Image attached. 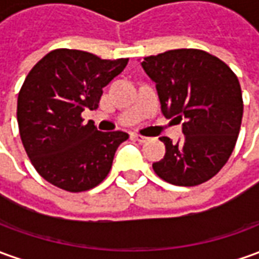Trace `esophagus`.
Returning a JSON list of instances; mask_svg holds the SVG:
<instances>
[{"label": "esophagus", "mask_w": 259, "mask_h": 259, "mask_svg": "<svg viewBox=\"0 0 259 259\" xmlns=\"http://www.w3.org/2000/svg\"><path fill=\"white\" fill-rule=\"evenodd\" d=\"M131 137H133V140L138 141V142H141V144H144V142L149 141V138H147V137H142V135H140V134H133Z\"/></svg>", "instance_id": "obj_1"}]
</instances>
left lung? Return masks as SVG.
<instances>
[{"mask_svg": "<svg viewBox=\"0 0 259 259\" xmlns=\"http://www.w3.org/2000/svg\"><path fill=\"white\" fill-rule=\"evenodd\" d=\"M156 83L166 118L183 121V138L166 148L155 174L176 186H197L220 172L233 153L242 119L241 85L223 60L199 49H175L141 63Z\"/></svg>", "mask_w": 259, "mask_h": 259, "instance_id": "8db88e82", "label": "left lung"}]
</instances>
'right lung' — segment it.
<instances>
[{
	"label": "right lung",
	"instance_id": "1",
	"mask_svg": "<svg viewBox=\"0 0 259 259\" xmlns=\"http://www.w3.org/2000/svg\"><path fill=\"white\" fill-rule=\"evenodd\" d=\"M128 59L107 60L76 49H55L32 67L18 94L19 135L45 181L66 192H84L107 178L122 131L101 133L83 122L84 108L99 107L106 87Z\"/></svg>",
	"mask_w": 259,
	"mask_h": 259
}]
</instances>
